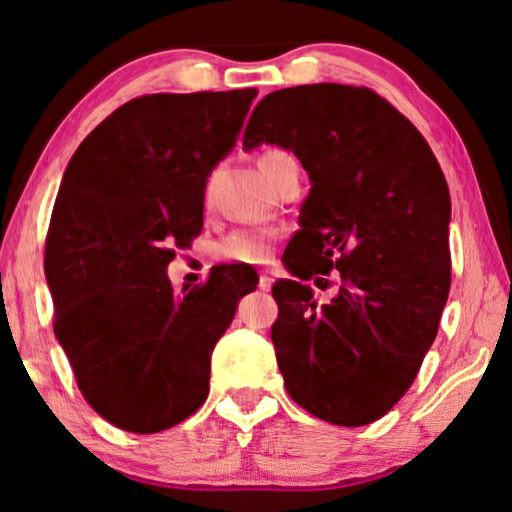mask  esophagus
Wrapping results in <instances>:
<instances>
[{"label": "esophagus", "mask_w": 512, "mask_h": 512, "mask_svg": "<svg viewBox=\"0 0 512 512\" xmlns=\"http://www.w3.org/2000/svg\"><path fill=\"white\" fill-rule=\"evenodd\" d=\"M274 286V274L272 272H260V288L262 291H269Z\"/></svg>", "instance_id": "esophagus-1"}]
</instances>
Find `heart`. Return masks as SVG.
<instances>
[{
  "mask_svg": "<svg viewBox=\"0 0 512 512\" xmlns=\"http://www.w3.org/2000/svg\"><path fill=\"white\" fill-rule=\"evenodd\" d=\"M286 157L279 150H267L257 157V169L264 176V181L272 183L274 169L281 159ZM272 231H236L231 236H226L219 243V257L231 262H245V264H262L269 260V252H272Z\"/></svg>",
  "mask_w": 512,
  "mask_h": 512,
  "instance_id": "b5f03b06",
  "label": "heart"
}]
</instances>
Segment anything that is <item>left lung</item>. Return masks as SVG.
<instances>
[{
	"instance_id": "obj_1",
	"label": "left lung",
	"mask_w": 512,
	"mask_h": 512,
	"mask_svg": "<svg viewBox=\"0 0 512 512\" xmlns=\"http://www.w3.org/2000/svg\"><path fill=\"white\" fill-rule=\"evenodd\" d=\"M279 145L300 159L310 195L274 283L276 362L288 396L319 420L362 427L415 381L451 288V195L432 147L398 109L341 83L269 92L243 150ZM339 291L319 304L305 280Z\"/></svg>"
}]
</instances>
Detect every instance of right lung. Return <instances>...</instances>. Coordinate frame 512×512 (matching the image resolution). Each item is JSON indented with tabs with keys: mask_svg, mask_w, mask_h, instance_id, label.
I'll list each match as a JSON object with an SVG mask.
<instances>
[{
	"mask_svg": "<svg viewBox=\"0 0 512 512\" xmlns=\"http://www.w3.org/2000/svg\"><path fill=\"white\" fill-rule=\"evenodd\" d=\"M257 90L145 95L73 152L45 248L54 336L85 400L114 427L155 434L205 403L209 360L257 274L221 267L174 291L166 267L202 231L212 169Z\"/></svg>",
	"mask_w": 512,
	"mask_h": 512,
	"instance_id": "right-lung-1",
	"label": "right lung"
}]
</instances>
